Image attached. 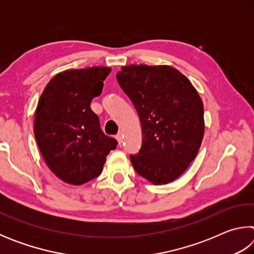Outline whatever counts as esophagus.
I'll list each match as a JSON object with an SVG mask.
<instances>
[{
	"mask_svg": "<svg viewBox=\"0 0 254 254\" xmlns=\"http://www.w3.org/2000/svg\"><path fill=\"white\" fill-rule=\"evenodd\" d=\"M117 140H118V142H119V145H121L122 144V142H123V136H122V133H118L117 134Z\"/></svg>",
	"mask_w": 254,
	"mask_h": 254,
	"instance_id": "1",
	"label": "esophagus"
}]
</instances>
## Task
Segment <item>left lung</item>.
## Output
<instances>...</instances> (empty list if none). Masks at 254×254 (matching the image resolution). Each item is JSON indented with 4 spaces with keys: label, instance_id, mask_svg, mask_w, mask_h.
<instances>
[{
    "label": "left lung",
    "instance_id": "left-lung-1",
    "mask_svg": "<svg viewBox=\"0 0 254 254\" xmlns=\"http://www.w3.org/2000/svg\"><path fill=\"white\" fill-rule=\"evenodd\" d=\"M117 79L134 105L142 145L133 168L154 185L174 182L197 156L204 136V106L182 72L170 66H123Z\"/></svg>",
    "mask_w": 254,
    "mask_h": 254
}]
</instances>
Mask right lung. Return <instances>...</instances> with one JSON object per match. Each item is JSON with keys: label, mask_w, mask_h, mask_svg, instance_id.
Segmentation results:
<instances>
[{"label": "right lung", "mask_w": 254, "mask_h": 254, "mask_svg": "<svg viewBox=\"0 0 254 254\" xmlns=\"http://www.w3.org/2000/svg\"><path fill=\"white\" fill-rule=\"evenodd\" d=\"M109 67L60 72L46 86L34 115V136L50 170L63 182L81 185L100 176L118 141L105 135L91 109Z\"/></svg>", "instance_id": "1"}]
</instances>
